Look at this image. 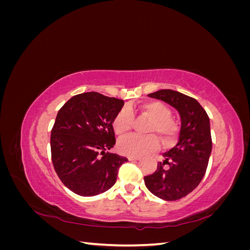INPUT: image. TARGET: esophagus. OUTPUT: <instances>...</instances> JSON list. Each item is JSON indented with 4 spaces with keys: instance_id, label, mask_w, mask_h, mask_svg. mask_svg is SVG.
Instances as JSON below:
<instances>
[{
    "instance_id": "34e87169",
    "label": "esophagus",
    "mask_w": 250,
    "mask_h": 250,
    "mask_svg": "<svg viewBox=\"0 0 250 250\" xmlns=\"http://www.w3.org/2000/svg\"><path fill=\"white\" fill-rule=\"evenodd\" d=\"M140 158V156H128V160L129 161H139Z\"/></svg>"
}]
</instances>
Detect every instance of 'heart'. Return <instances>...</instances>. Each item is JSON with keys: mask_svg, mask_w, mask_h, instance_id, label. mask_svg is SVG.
Masks as SVG:
<instances>
[{"mask_svg": "<svg viewBox=\"0 0 250 250\" xmlns=\"http://www.w3.org/2000/svg\"><path fill=\"white\" fill-rule=\"evenodd\" d=\"M139 113L151 119L147 132L160 135L165 145H170L176 135V124L171 119V110L168 106L158 101H148L140 106L129 105L127 108L121 109L112 121L113 131L117 135H123L130 130L132 125V115ZM153 134L140 137L127 135L118 142L120 153L127 156H141L153 152L160 147V142Z\"/></svg>", "mask_w": 250, "mask_h": 250, "instance_id": "b5f03b06", "label": "heart"}]
</instances>
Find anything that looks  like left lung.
Here are the masks:
<instances>
[{
	"mask_svg": "<svg viewBox=\"0 0 250 250\" xmlns=\"http://www.w3.org/2000/svg\"><path fill=\"white\" fill-rule=\"evenodd\" d=\"M148 96L178 111L180 131L176 145L163 154L156 171L144 180L158 198L178 200L191 193L206 174L211 152L209 118L197 100L177 90L161 89Z\"/></svg>",
	"mask_w": 250,
	"mask_h": 250,
	"instance_id": "1",
	"label": "left lung"
}]
</instances>
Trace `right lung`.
Listing matches in <instances>:
<instances>
[{
  "instance_id": "1",
  "label": "right lung",
  "mask_w": 250,
  "mask_h": 250,
  "mask_svg": "<svg viewBox=\"0 0 250 250\" xmlns=\"http://www.w3.org/2000/svg\"><path fill=\"white\" fill-rule=\"evenodd\" d=\"M124 101L88 92L59 109L51 131L52 162L58 177L80 196L101 194L115 185L128 160L108 152L116 144L112 121Z\"/></svg>"
}]
</instances>
